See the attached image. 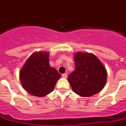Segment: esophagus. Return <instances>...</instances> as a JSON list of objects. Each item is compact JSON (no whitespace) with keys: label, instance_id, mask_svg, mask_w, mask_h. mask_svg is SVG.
Instances as JSON below:
<instances>
[{"label":"esophagus","instance_id":"34e87169","mask_svg":"<svg viewBox=\"0 0 126 126\" xmlns=\"http://www.w3.org/2000/svg\"><path fill=\"white\" fill-rule=\"evenodd\" d=\"M62 78H67V76H67V74H63L62 75Z\"/></svg>","mask_w":126,"mask_h":126}]
</instances>
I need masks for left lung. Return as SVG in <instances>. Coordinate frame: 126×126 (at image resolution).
<instances>
[{
	"label": "left lung",
	"instance_id": "obj_1",
	"mask_svg": "<svg viewBox=\"0 0 126 126\" xmlns=\"http://www.w3.org/2000/svg\"><path fill=\"white\" fill-rule=\"evenodd\" d=\"M75 70L68 76L72 90L81 96L98 93L105 87L107 72L95 55L77 52L74 56Z\"/></svg>",
	"mask_w": 126,
	"mask_h": 126
}]
</instances>
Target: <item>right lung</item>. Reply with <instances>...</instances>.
<instances>
[{
	"label": "right lung",
	"mask_w": 126,
	"mask_h": 126,
	"mask_svg": "<svg viewBox=\"0 0 126 126\" xmlns=\"http://www.w3.org/2000/svg\"><path fill=\"white\" fill-rule=\"evenodd\" d=\"M61 75L49 65L48 52L33 53L26 60L19 73L24 89L31 94L44 96L54 90Z\"/></svg>",
	"instance_id": "obj_1"
}]
</instances>
